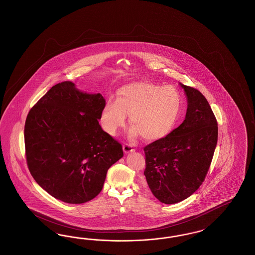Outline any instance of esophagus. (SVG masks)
<instances>
[{"label": "esophagus", "instance_id": "34e87169", "mask_svg": "<svg viewBox=\"0 0 255 255\" xmlns=\"http://www.w3.org/2000/svg\"><path fill=\"white\" fill-rule=\"evenodd\" d=\"M123 148V151H124L125 153H129V152H132V151L134 150V149L132 147V145H130V144H128V143H124Z\"/></svg>", "mask_w": 255, "mask_h": 255}]
</instances>
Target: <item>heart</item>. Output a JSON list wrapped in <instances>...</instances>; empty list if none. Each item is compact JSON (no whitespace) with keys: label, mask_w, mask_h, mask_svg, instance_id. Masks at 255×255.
Listing matches in <instances>:
<instances>
[{"label":"heart","mask_w":255,"mask_h":255,"mask_svg":"<svg viewBox=\"0 0 255 255\" xmlns=\"http://www.w3.org/2000/svg\"><path fill=\"white\" fill-rule=\"evenodd\" d=\"M181 106L182 95L172 86L133 83L121 88L117 100L106 101L102 112L103 128L115 134L126 123V114H130L131 137L140 134L145 140H157L170 132Z\"/></svg>","instance_id":"b5f03b06"}]
</instances>
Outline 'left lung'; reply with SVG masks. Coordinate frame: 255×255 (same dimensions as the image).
<instances>
[{"label":"left lung","instance_id":"obj_1","mask_svg":"<svg viewBox=\"0 0 255 255\" xmlns=\"http://www.w3.org/2000/svg\"><path fill=\"white\" fill-rule=\"evenodd\" d=\"M187 97L183 123L144 147L146 177L153 196L165 204L182 202L201 186L218 142V122L205 97L182 85Z\"/></svg>","mask_w":255,"mask_h":255}]
</instances>
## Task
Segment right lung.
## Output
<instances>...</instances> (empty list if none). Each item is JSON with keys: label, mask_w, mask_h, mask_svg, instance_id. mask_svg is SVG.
Instances as JSON below:
<instances>
[{"label": "right lung", "mask_w": 255, "mask_h": 255, "mask_svg": "<svg viewBox=\"0 0 255 255\" xmlns=\"http://www.w3.org/2000/svg\"><path fill=\"white\" fill-rule=\"evenodd\" d=\"M106 101L81 92L70 81L53 86L27 115V166L35 182L55 199L84 203L103 189L108 168L123 146L99 120Z\"/></svg>", "instance_id": "1"}]
</instances>
